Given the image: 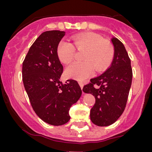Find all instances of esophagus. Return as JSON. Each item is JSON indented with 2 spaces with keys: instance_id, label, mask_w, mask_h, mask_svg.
Listing matches in <instances>:
<instances>
[{
  "instance_id": "34e87169",
  "label": "esophagus",
  "mask_w": 152,
  "mask_h": 152,
  "mask_svg": "<svg viewBox=\"0 0 152 152\" xmlns=\"http://www.w3.org/2000/svg\"><path fill=\"white\" fill-rule=\"evenodd\" d=\"M78 83H79L80 86H81V89H82V88H83V82H82V81H79V82H78Z\"/></svg>"
}]
</instances>
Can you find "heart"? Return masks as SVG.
I'll use <instances>...</instances> for the list:
<instances>
[{
	"instance_id": "obj_1",
	"label": "heart",
	"mask_w": 152,
	"mask_h": 152,
	"mask_svg": "<svg viewBox=\"0 0 152 152\" xmlns=\"http://www.w3.org/2000/svg\"><path fill=\"white\" fill-rule=\"evenodd\" d=\"M76 49L84 50L82 62H73L65 69L66 77L74 79H85L93 74L94 68L102 71L111 64L114 55V48L109 41L94 33L78 34L72 38V43L61 40L57 46L56 52L59 60L67 64L74 58Z\"/></svg>"
}]
</instances>
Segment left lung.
<instances>
[{"mask_svg": "<svg viewBox=\"0 0 152 152\" xmlns=\"http://www.w3.org/2000/svg\"><path fill=\"white\" fill-rule=\"evenodd\" d=\"M114 56L104 74L91 78L83 91L93 94L96 102L90 111L94 124L106 126L114 124L126 108L132 81L131 60L124 46L118 38H111Z\"/></svg>", "mask_w": 152, "mask_h": 152, "instance_id": "1", "label": "left lung"}]
</instances>
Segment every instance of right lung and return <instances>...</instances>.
<instances>
[{
    "label": "right lung",
    "mask_w": 152,
    "mask_h": 152,
    "mask_svg": "<svg viewBox=\"0 0 152 152\" xmlns=\"http://www.w3.org/2000/svg\"><path fill=\"white\" fill-rule=\"evenodd\" d=\"M64 31H45L29 48L23 62V85L36 114L53 126L65 124L70 119L71 106L81 96L75 80L60 81L64 67L58 58L57 46Z\"/></svg>",
    "instance_id": "right-lung-1"
}]
</instances>
